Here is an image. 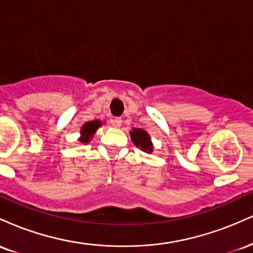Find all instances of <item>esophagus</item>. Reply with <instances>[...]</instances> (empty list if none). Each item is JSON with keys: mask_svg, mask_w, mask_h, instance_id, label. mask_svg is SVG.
Masks as SVG:
<instances>
[{"mask_svg": "<svg viewBox=\"0 0 253 253\" xmlns=\"http://www.w3.org/2000/svg\"><path fill=\"white\" fill-rule=\"evenodd\" d=\"M113 126H115V127H120L121 125H123V119L121 118H115L114 120H113Z\"/></svg>", "mask_w": 253, "mask_h": 253, "instance_id": "1", "label": "esophagus"}]
</instances>
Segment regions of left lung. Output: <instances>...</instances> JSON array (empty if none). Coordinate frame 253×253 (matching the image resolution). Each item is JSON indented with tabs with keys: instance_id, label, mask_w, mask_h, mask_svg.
Returning a JSON list of instances; mask_svg holds the SVG:
<instances>
[{
	"instance_id": "obj_1",
	"label": "left lung",
	"mask_w": 253,
	"mask_h": 253,
	"mask_svg": "<svg viewBox=\"0 0 253 253\" xmlns=\"http://www.w3.org/2000/svg\"><path fill=\"white\" fill-rule=\"evenodd\" d=\"M130 139L136 147H139L145 153L153 152V144L151 136L146 130L143 128H132L129 132Z\"/></svg>"
}]
</instances>
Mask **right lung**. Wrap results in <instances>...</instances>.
Here are the masks:
<instances>
[{
	"instance_id": "1",
	"label": "right lung",
	"mask_w": 253,
	"mask_h": 253,
	"mask_svg": "<svg viewBox=\"0 0 253 253\" xmlns=\"http://www.w3.org/2000/svg\"><path fill=\"white\" fill-rule=\"evenodd\" d=\"M102 126V121L100 120H92L88 121V123L83 124V126L81 127L80 134L81 136L78 138V141L82 144H88L91 141L92 136L95 135L96 130Z\"/></svg>"
}]
</instances>
